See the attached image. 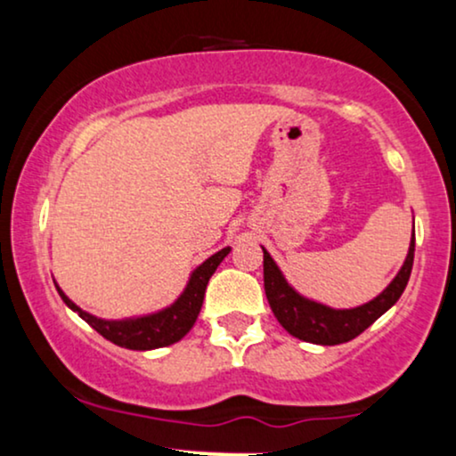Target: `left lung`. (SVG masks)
Returning <instances> with one entry per match:
<instances>
[{"label": "left lung", "instance_id": "1", "mask_svg": "<svg viewBox=\"0 0 456 456\" xmlns=\"http://www.w3.org/2000/svg\"><path fill=\"white\" fill-rule=\"evenodd\" d=\"M413 242L416 240L411 238L410 253H407L405 264L395 276V281L375 300L366 302L362 306L347 308V311H334V308L317 305V302L296 294L282 279L281 270L276 268L268 250L264 248V287L272 313L279 319L281 326L300 341L315 345H341L352 341L370 323L378 322L405 291L413 265V246H416Z\"/></svg>", "mask_w": 456, "mask_h": 456}]
</instances>
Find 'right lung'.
I'll use <instances>...</instances> for the list:
<instances>
[{
	"instance_id": "add662e5",
	"label": "right lung",
	"mask_w": 456,
	"mask_h": 456,
	"mask_svg": "<svg viewBox=\"0 0 456 456\" xmlns=\"http://www.w3.org/2000/svg\"><path fill=\"white\" fill-rule=\"evenodd\" d=\"M229 250L232 248L227 246V248L218 250L216 255H212L210 259L203 261V264L192 272L184 294L177 297L175 305L165 308V311L156 313V315L122 319V322H107V319H98L90 315V313L81 311L75 302L68 300L60 287H57V291H60L61 300H64L72 311L78 313V317L86 319V322L90 323L98 334H102L107 341L119 345V347L139 349V352L167 347V345H174L180 341L182 337H186L188 330L195 326L197 315L203 305V296H206L208 281H210V276L216 272L218 264L227 257Z\"/></svg>"
}]
</instances>
